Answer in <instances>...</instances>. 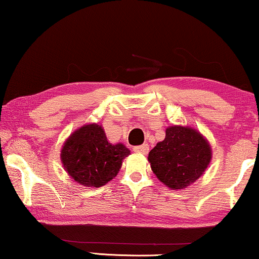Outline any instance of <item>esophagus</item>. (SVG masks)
Returning <instances> with one entry per match:
<instances>
[{"mask_svg": "<svg viewBox=\"0 0 259 259\" xmlns=\"http://www.w3.org/2000/svg\"><path fill=\"white\" fill-rule=\"evenodd\" d=\"M133 151L139 154H147L148 151H150V146H148L147 144H144V145H140V146H136L133 148Z\"/></svg>", "mask_w": 259, "mask_h": 259, "instance_id": "obj_1", "label": "esophagus"}]
</instances>
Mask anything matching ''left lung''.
Returning <instances> with one entry per match:
<instances>
[{
  "label": "left lung",
  "mask_w": 259,
  "mask_h": 259,
  "mask_svg": "<svg viewBox=\"0 0 259 259\" xmlns=\"http://www.w3.org/2000/svg\"><path fill=\"white\" fill-rule=\"evenodd\" d=\"M208 141L194 128L169 126L165 139L148 153L157 178L173 190H183L196 182L210 164Z\"/></svg>",
  "instance_id": "1"
}]
</instances>
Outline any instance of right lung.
Instances as JSON below:
<instances>
[{
    "mask_svg": "<svg viewBox=\"0 0 259 259\" xmlns=\"http://www.w3.org/2000/svg\"><path fill=\"white\" fill-rule=\"evenodd\" d=\"M131 152L125 145L108 143L106 133L97 123L84 125L70 134L61 150V161L76 183L87 187H101L121 168Z\"/></svg>",
    "mask_w": 259,
    "mask_h": 259,
    "instance_id": "right-lung-1",
    "label": "right lung"
}]
</instances>
